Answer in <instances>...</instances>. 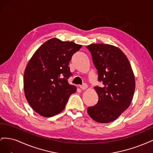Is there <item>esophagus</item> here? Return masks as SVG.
Listing matches in <instances>:
<instances>
[{
  "instance_id": "esophagus-1",
  "label": "esophagus",
  "mask_w": 153,
  "mask_h": 153,
  "mask_svg": "<svg viewBox=\"0 0 153 153\" xmlns=\"http://www.w3.org/2000/svg\"><path fill=\"white\" fill-rule=\"evenodd\" d=\"M87 87H88V85H87L86 84H83L82 85H80V89H82V90H85V89H87Z\"/></svg>"
}]
</instances>
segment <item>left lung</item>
<instances>
[{"label":"left lung","instance_id":"left-lung-1","mask_svg":"<svg viewBox=\"0 0 153 153\" xmlns=\"http://www.w3.org/2000/svg\"><path fill=\"white\" fill-rule=\"evenodd\" d=\"M86 48L98 70V80L103 84L94 87L98 101L88 107L87 112L96 122L110 123L130 105L135 89V75L126 55L118 47L99 43Z\"/></svg>","mask_w":153,"mask_h":153}]
</instances>
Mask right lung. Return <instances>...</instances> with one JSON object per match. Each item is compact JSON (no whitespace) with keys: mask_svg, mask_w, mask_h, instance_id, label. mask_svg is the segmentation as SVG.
I'll return each mask as SVG.
<instances>
[{"mask_svg":"<svg viewBox=\"0 0 153 153\" xmlns=\"http://www.w3.org/2000/svg\"><path fill=\"white\" fill-rule=\"evenodd\" d=\"M81 45L52 38L32 55L25 69V98L36 112L50 117L61 112L69 97L76 91L68 82L71 73L68 66L72 55Z\"/></svg>","mask_w":153,"mask_h":153,"instance_id":"right-lung-1","label":"right lung"}]
</instances>
